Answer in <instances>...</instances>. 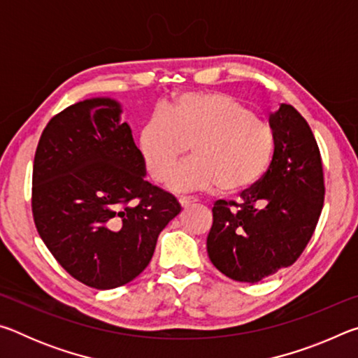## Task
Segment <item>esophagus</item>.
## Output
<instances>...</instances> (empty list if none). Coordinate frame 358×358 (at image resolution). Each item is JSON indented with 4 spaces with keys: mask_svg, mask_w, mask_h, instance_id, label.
<instances>
[{
    "mask_svg": "<svg viewBox=\"0 0 358 358\" xmlns=\"http://www.w3.org/2000/svg\"><path fill=\"white\" fill-rule=\"evenodd\" d=\"M196 202H197V199H194V197H180L178 199V203H180L181 208L191 207V205H194Z\"/></svg>",
    "mask_w": 358,
    "mask_h": 358,
    "instance_id": "34e87169",
    "label": "esophagus"
}]
</instances>
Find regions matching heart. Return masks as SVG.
I'll use <instances>...</instances> for the list:
<instances>
[{"label":"heart","instance_id":"1","mask_svg":"<svg viewBox=\"0 0 358 358\" xmlns=\"http://www.w3.org/2000/svg\"><path fill=\"white\" fill-rule=\"evenodd\" d=\"M271 126L224 93H186L155 112L138 132V151L150 177L162 181L191 146L194 159L167 178L175 192L250 189L275 155Z\"/></svg>","mask_w":358,"mask_h":358}]
</instances>
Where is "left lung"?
I'll return each instance as SVG.
<instances>
[{
  "mask_svg": "<svg viewBox=\"0 0 358 358\" xmlns=\"http://www.w3.org/2000/svg\"><path fill=\"white\" fill-rule=\"evenodd\" d=\"M275 155L241 202L217 201L207 237L208 257L222 275L257 282L292 265L311 240L324 207L319 147L306 120L292 106L270 113Z\"/></svg>",
  "mask_w": 358,
  "mask_h": 358,
  "instance_id": "1",
  "label": "left lung"
}]
</instances>
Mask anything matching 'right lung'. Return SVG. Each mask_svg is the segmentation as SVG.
Masks as SVG:
<instances>
[{
  "label": "right lung",
  "mask_w": 358,
  "mask_h": 358,
  "mask_svg": "<svg viewBox=\"0 0 358 358\" xmlns=\"http://www.w3.org/2000/svg\"><path fill=\"white\" fill-rule=\"evenodd\" d=\"M123 108L90 98L55 115L33 166V216L58 264L94 289L123 286L147 268L161 230L180 213L145 180Z\"/></svg>",
  "instance_id": "right-lung-1"
}]
</instances>
